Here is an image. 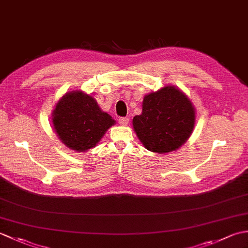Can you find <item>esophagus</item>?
Returning <instances> with one entry per match:
<instances>
[{
    "instance_id": "34e87169",
    "label": "esophagus",
    "mask_w": 248,
    "mask_h": 248,
    "mask_svg": "<svg viewBox=\"0 0 248 248\" xmlns=\"http://www.w3.org/2000/svg\"><path fill=\"white\" fill-rule=\"evenodd\" d=\"M119 123H120V124H123V125H127L129 124V118L128 117H120Z\"/></svg>"
}]
</instances>
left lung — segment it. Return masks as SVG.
Masks as SVG:
<instances>
[{
	"mask_svg": "<svg viewBox=\"0 0 248 248\" xmlns=\"http://www.w3.org/2000/svg\"><path fill=\"white\" fill-rule=\"evenodd\" d=\"M143 110L133 118V129L145 148L156 154L175 151L186 143L196 120V110L181 89L166 85L146 94Z\"/></svg>",
	"mask_w": 248,
	"mask_h": 248,
	"instance_id": "1",
	"label": "left lung"
}]
</instances>
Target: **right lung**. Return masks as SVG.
Masks as SVG:
<instances>
[{
    "instance_id": "add662e5",
    "label": "right lung",
    "mask_w": 248,
    "mask_h": 248,
    "mask_svg": "<svg viewBox=\"0 0 248 248\" xmlns=\"http://www.w3.org/2000/svg\"><path fill=\"white\" fill-rule=\"evenodd\" d=\"M115 124L92 94L78 89L66 93L52 112V124L62 143L80 154L96 147Z\"/></svg>"
}]
</instances>
